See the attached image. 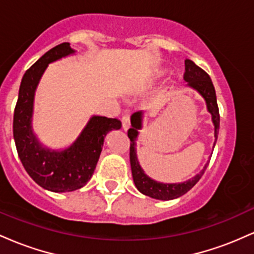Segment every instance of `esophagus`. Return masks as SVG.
I'll list each match as a JSON object with an SVG mask.
<instances>
[{
	"instance_id": "obj_1",
	"label": "esophagus",
	"mask_w": 254,
	"mask_h": 254,
	"mask_svg": "<svg viewBox=\"0 0 254 254\" xmlns=\"http://www.w3.org/2000/svg\"><path fill=\"white\" fill-rule=\"evenodd\" d=\"M122 127H123L124 131H127L130 127V116L124 115L122 117Z\"/></svg>"
}]
</instances>
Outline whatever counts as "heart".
Listing matches in <instances>:
<instances>
[{
    "instance_id": "heart-1",
    "label": "heart",
    "mask_w": 254,
    "mask_h": 254,
    "mask_svg": "<svg viewBox=\"0 0 254 254\" xmlns=\"http://www.w3.org/2000/svg\"><path fill=\"white\" fill-rule=\"evenodd\" d=\"M164 75H165V71H156V72H154L153 76H151V80L153 81L159 80V78H161Z\"/></svg>"
}]
</instances>
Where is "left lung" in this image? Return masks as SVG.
Returning <instances> with one entry per match:
<instances>
[{"label": "left lung", "mask_w": 254, "mask_h": 254, "mask_svg": "<svg viewBox=\"0 0 254 254\" xmlns=\"http://www.w3.org/2000/svg\"><path fill=\"white\" fill-rule=\"evenodd\" d=\"M184 80L188 82V87L197 90L202 98L205 100L206 109L208 112L211 115V121L214 124V135L215 142L214 147L216 144V139L218 135V129H220V113H218V106L216 100V93H215L214 84L210 76L203 70L202 68L196 65L191 60H185V74H184ZM143 117L144 112L138 111L131 116V127L127 131V136L130 138V165L131 172H132L133 183H135L137 190L145 196L154 198V199L160 200H171L183 196L186 192L190 191L192 188L198 183V180L202 178V176L208 167L209 161L204 165L203 170L199 173L196 174L191 179L186 180L183 183H174V184H166L160 183L156 180L151 179L144 173L139 165L138 159H137L136 153V141L138 137V131L143 127Z\"/></svg>", "instance_id": "1"}]
</instances>
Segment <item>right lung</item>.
Segmentation results:
<instances>
[{"mask_svg":"<svg viewBox=\"0 0 254 254\" xmlns=\"http://www.w3.org/2000/svg\"><path fill=\"white\" fill-rule=\"evenodd\" d=\"M69 43H62L43 55L25 72L14 111L13 135L26 172L38 185L52 192H71L83 188L94 173L104 139L122 127L117 118L92 116L81 133L65 149H50L38 139L32 127L34 95L49 64L74 55Z\"/></svg>","mask_w":254,"mask_h":254,"instance_id":"right-lung-1","label":"right lung"}]
</instances>
